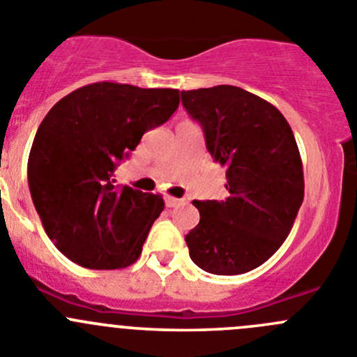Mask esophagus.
<instances>
[{
	"mask_svg": "<svg viewBox=\"0 0 357 357\" xmlns=\"http://www.w3.org/2000/svg\"><path fill=\"white\" fill-rule=\"evenodd\" d=\"M181 204H183L181 199L171 197V195H167V197H165V206H167V208H176V206H181Z\"/></svg>",
	"mask_w": 357,
	"mask_h": 357,
	"instance_id": "esophagus-1",
	"label": "esophagus"
}]
</instances>
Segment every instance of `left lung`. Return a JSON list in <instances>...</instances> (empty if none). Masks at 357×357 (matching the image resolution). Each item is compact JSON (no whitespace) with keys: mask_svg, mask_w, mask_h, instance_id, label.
Segmentation results:
<instances>
[{"mask_svg":"<svg viewBox=\"0 0 357 357\" xmlns=\"http://www.w3.org/2000/svg\"><path fill=\"white\" fill-rule=\"evenodd\" d=\"M206 148L225 171V201H194L201 222L186 234L190 257L213 275L264 264L291 232L305 197L303 163L284 114L236 86L181 91Z\"/></svg>","mask_w":357,"mask_h":357,"instance_id":"8db88e82","label":"left lung"}]
</instances>
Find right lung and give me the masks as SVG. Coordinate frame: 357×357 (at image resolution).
<instances>
[{"instance_id":"1","label":"right lung","mask_w":357,"mask_h":357,"mask_svg":"<svg viewBox=\"0 0 357 357\" xmlns=\"http://www.w3.org/2000/svg\"><path fill=\"white\" fill-rule=\"evenodd\" d=\"M179 105L171 88L93 82L59 100L36 130L28 183L42 225L82 268L121 269L137 261L162 195L112 179L119 160Z\"/></svg>"}]
</instances>
